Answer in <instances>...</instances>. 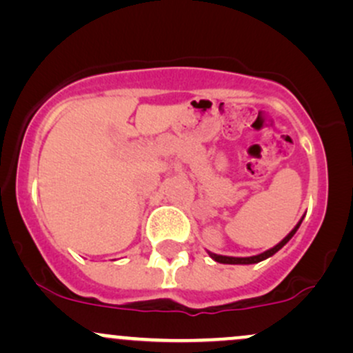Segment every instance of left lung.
<instances>
[{
  "label": "left lung",
  "instance_id": "obj_1",
  "mask_svg": "<svg viewBox=\"0 0 353 353\" xmlns=\"http://www.w3.org/2000/svg\"><path fill=\"white\" fill-rule=\"evenodd\" d=\"M301 222H302V221H301ZM301 222H299V224L295 225V228L292 229V232H290L289 236L283 239V241L279 242V244L275 245V247H272V249L265 250L264 254L254 255V257H228V255H217V254H212V252H209V255H210V257H212L216 262H221V264H257V262L264 261V259L270 257V255H274L275 252H277V250H281L282 247L285 245L287 242L290 241V239H292L294 234L297 232V229H299V225H301Z\"/></svg>",
  "mask_w": 353,
  "mask_h": 353
}]
</instances>
